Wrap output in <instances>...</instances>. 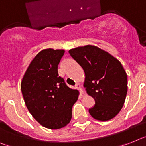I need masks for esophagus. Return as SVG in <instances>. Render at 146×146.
<instances>
[{"label":"esophagus","instance_id":"1","mask_svg":"<svg viewBox=\"0 0 146 146\" xmlns=\"http://www.w3.org/2000/svg\"><path fill=\"white\" fill-rule=\"evenodd\" d=\"M75 87L77 88V89H78V90H80V93H81V94H83V93H84V90H83V89H82V87H81V85H80V84H76Z\"/></svg>","mask_w":146,"mask_h":146}]
</instances>
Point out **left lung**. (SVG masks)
<instances>
[{
  "mask_svg": "<svg viewBox=\"0 0 146 146\" xmlns=\"http://www.w3.org/2000/svg\"><path fill=\"white\" fill-rule=\"evenodd\" d=\"M85 73L84 86L96 104L89 110L92 117L109 121L119 113L127 92V73L121 63L108 52L95 45L68 50Z\"/></svg>",
  "mask_w": 146,
  "mask_h": 146,
  "instance_id": "left-lung-1",
  "label": "left lung"
}]
</instances>
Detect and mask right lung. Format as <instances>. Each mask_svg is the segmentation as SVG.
I'll list each match as a JSON object with an SVG mask.
<instances>
[{
  "label": "right lung",
  "instance_id": "add662e5",
  "mask_svg": "<svg viewBox=\"0 0 146 146\" xmlns=\"http://www.w3.org/2000/svg\"><path fill=\"white\" fill-rule=\"evenodd\" d=\"M62 49H43L36 54L25 72L21 90L27 110L43 127L60 129L72 119V106L78 90L71 89L58 74Z\"/></svg>",
  "mask_w": 146,
  "mask_h": 146
}]
</instances>
